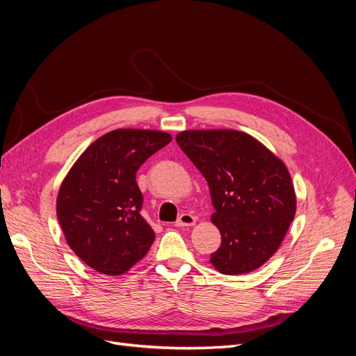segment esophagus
Instances as JSON below:
<instances>
[{
  "instance_id": "1",
  "label": "esophagus",
  "mask_w": 356,
  "mask_h": 356,
  "mask_svg": "<svg viewBox=\"0 0 356 356\" xmlns=\"http://www.w3.org/2000/svg\"><path fill=\"white\" fill-rule=\"evenodd\" d=\"M195 222H196V218L193 217L191 213H181L175 225L177 227H190V225H195Z\"/></svg>"
}]
</instances>
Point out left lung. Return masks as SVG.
Segmentation results:
<instances>
[{"label": "left lung", "instance_id": "1", "mask_svg": "<svg viewBox=\"0 0 356 356\" xmlns=\"http://www.w3.org/2000/svg\"><path fill=\"white\" fill-rule=\"evenodd\" d=\"M177 143L209 186L211 221L221 233L211 264L224 275L261 267L296 215V191L284 161L254 136L229 129L184 131Z\"/></svg>", "mask_w": 356, "mask_h": 356}]
</instances>
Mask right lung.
Here are the masks:
<instances>
[{
    "label": "right lung",
    "mask_w": 356,
    "mask_h": 356,
    "mask_svg": "<svg viewBox=\"0 0 356 356\" xmlns=\"http://www.w3.org/2000/svg\"><path fill=\"white\" fill-rule=\"evenodd\" d=\"M170 141L166 132L115 129L92 143L62 181L59 224L71 250L93 270L123 275L153 245L136 172Z\"/></svg>",
    "instance_id": "obj_1"
}]
</instances>
